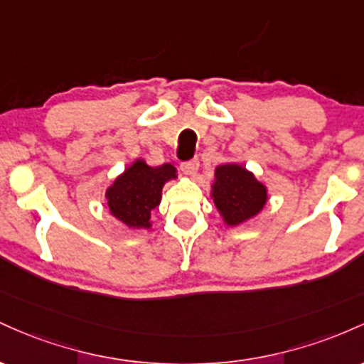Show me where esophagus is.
<instances>
[{
  "mask_svg": "<svg viewBox=\"0 0 364 364\" xmlns=\"http://www.w3.org/2000/svg\"><path fill=\"white\" fill-rule=\"evenodd\" d=\"M181 170H182L183 175H187V177H194V175L198 173V170H199L198 158H194V160H189V161H183L181 165Z\"/></svg>",
  "mask_w": 364,
  "mask_h": 364,
  "instance_id": "34e87169",
  "label": "esophagus"
}]
</instances>
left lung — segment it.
Segmentation results:
<instances>
[{"instance_id":"obj_1","label":"left lung","mask_w":364,"mask_h":364,"mask_svg":"<svg viewBox=\"0 0 364 364\" xmlns=\"http://www.w3.org/2000/svg\"><path fill=\"white\" fill-rule=\"evenodd\" d=\"M210 196L222 222L227 227H239L263 211L268 203V187L246 166L228 161L215 166Z\"/></svg>"}]
</instances>
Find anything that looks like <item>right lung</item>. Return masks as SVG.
Here are the masks:
<instances>
[{
	"label": "right lung",
	"instance_id": "add662e5",
	"mask_svg": "<svg viewBox=\"0 0 364 364\" xmlns=\"http://www.w3.org/2000/svg\"><path fill=\"white\" fill-rule=\"evenodd\" d=\"M177 178V168L170 163L149 166L141 158L117 175L106 189L108 211L129 230H144L153 227L151 211L161 203V191L166 182Z\"/></svg>",
	"mask_w": 364,
	"mask_h": 364
}]
</instances>
